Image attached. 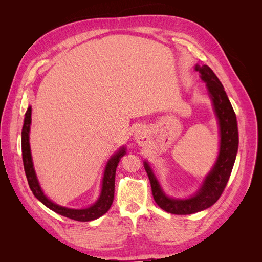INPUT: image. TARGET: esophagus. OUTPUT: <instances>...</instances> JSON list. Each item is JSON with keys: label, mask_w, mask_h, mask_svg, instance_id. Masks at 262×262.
Segmentation results:
<instances>
[{"label": "esophagus", "mask_w": 262, "mask_h": 262, "mask_svg": "<svg viewBox=\"0 0 262 262\" xmlns=\"http://www.w3.org/2000/svg\"><path fill=\"white\" fill-rule=\"evenodd\" d=\"M134 139L137 140L138 143H142V141L144 140V134L142 131H138L136 134H134Z\"/></svg>", "instance_id": "1"}]
</instances>
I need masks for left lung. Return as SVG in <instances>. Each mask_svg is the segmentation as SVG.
Returning a JSON list of instances; mask_svg holds the SVG:
<instances>
[{"label":"left lung","mask_w":262,"mask_h":262,"mask_svg":"<svg viewBox=\"0 0 262 262\" xmlns=\"http://www.w3.org/2000/svg\"><path fill=\"white\" fill-rule=\"evenodd\" d=\"M195 71L200 73L201 80L207 83L220 125V152L213 168L204 178L201 188L194 195L188 199H172L164 193L152 168L144 161V168L149 178L155 202L164 211L178 215L203 211L219 200L231 176L237 149H238V128H237L236 115L223 85L208 66L196 64Z\"/></svg>","instance_id":"1"}]
</instances>
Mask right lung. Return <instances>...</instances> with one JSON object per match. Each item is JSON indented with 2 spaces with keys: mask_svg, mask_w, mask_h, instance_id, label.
<instances>
[{
  "mask_svg": "<svg viewBox=\"0 0 262 262\" xmlns=\"http://www.w3.org/2000/svg\"><path fill=\"white\" fill-rule=\"evenodd\" d=\"M31 123V107L29 106L25 114V119H24V125L21 130V154H23V163L24 169L27 177L28 185L31 191L37 199L43 203L47 208H49L53 212L60 214L71 220L80 221V222H89L100 217L110 209L114 201L115 195V177H116V169L118 163L120 162V158L125 154V148L121 147L118 152L110 157L108 161L104 177H102V185H101V192L98 198V200L95 202L90 208L86 209H69L66 207H61L53 203L51 200L45 195L39 185L36 172L34 169L33 160H31L30 153V145H29V130Z\"/></svg>",
  "mask_w": 262,
  "mask_h": 262,
  "instance_id": "obj_1",
  "label": "right lung"
}]
</instances>
